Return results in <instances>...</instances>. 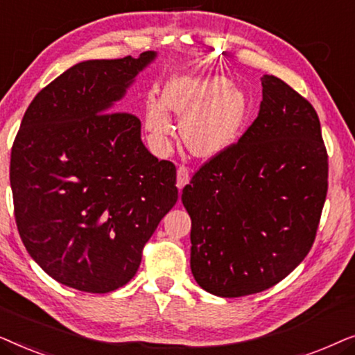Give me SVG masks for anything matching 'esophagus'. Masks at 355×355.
Returning a JSON list of instances; mask_svg holds the SVG:
<instances>
[{
	"mask_svg": "<svg viewBox=\"0 0 355 355\" xmlns=\"http://www.w3.org/2000/svg\"><path fill=\"white\" fill-rule=\"evenodd\" d=\"M189 179H191V174H189V169H187L186 166H179V168H178V182H176V186H178L179 191L186 187V184L189 182Z\"/></svg>",
	"mask_w": 355,
	"mask_h": 355,
	"instance_id": "34e87169",
	"label": "esophagus"
}]
</instances>
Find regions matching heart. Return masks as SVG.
I'll use <instances>...</instances> for the list:
<instances>
[{
	"instance_id": "1",
	"label": "heart",
	"mask_w": 355,
	"mask_h": 355,
	"mask_svg": "<svg viewBox=\"0 0 355 355\" xmlns=\"http://www.w3.org/2000/svg\"><path fill=\"white\" fill-rule=\"evenodd\" d=\"M247 96L225 77L178 74L164 84L162 100L145 103V128L163 142L173 134L169 111L181 121V137L197 158H213L231 147L245 124Z\"/></svg>"
}]
</instances>
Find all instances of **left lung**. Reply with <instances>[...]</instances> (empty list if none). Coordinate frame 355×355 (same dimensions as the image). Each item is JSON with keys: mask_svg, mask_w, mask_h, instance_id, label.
<instances>
[{"mask_svg": "<svg viewBox=\"0 0 355 355\" xmlns=\"http://www.w3.org/2000/svg\"><path fill=\"white\" fill-rule=\"evenodd\" d=\"M239 142L182 189L192 220L191 270L207 293L241 297L284 279L312 249L328 191L317 111L278 77Z\"/></svg>", "mask_w": 355, "mask_h": 355, "instance_id": "obj_1", "label": "left lung"}]
</instances>
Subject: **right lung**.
Listing matches in <instances>:
<instances>
[{
  "label": "right lung",
  "mask_w": 355,
  "mask_h": 355,
  "mask_svg": "<svg viewBox=\"0 0 355 355\" xmlns=\"http://www.w3.org/2000/svg\"><path fill=\"white\" fill-rule=\"evenodd\" d=\"M157 58L89 60L28 105L11 150L21 239L58 283L105 294L137 273L142 250L178 202L176 166L140 139V119L119 105Z\"/></svg>",
  "instance_id": "right-lung-1"
}]
</instances>
